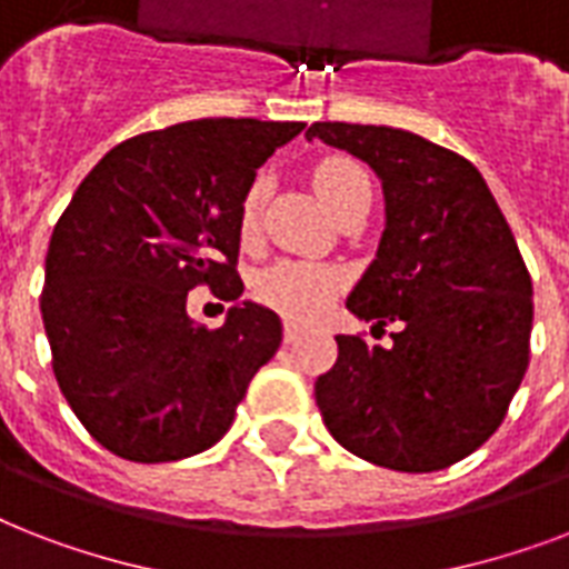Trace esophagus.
<instances>
[{"mask_svg": "<svg viewBox=\"0 0 569 569\" xmlns=\"http://www.w3.org/2000/svg\"><path fill=\"white\" fill-rule=\"evenodd\" d=\"M301 333H303V328L298 325V321H286V330H283L286 342H295V339L301 337Z\"/></svg>", "mask_w": 569, "mask_h": 569, "instance_id": "1", "label": "esophagus"}]
</instances>
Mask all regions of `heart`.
<instances>
[{"mask_svg":"<svg viewBox=\"0 0 569 569\" xmlns=\"http://www.w3.org/2000/svg\"><path fill=\"white\" fill-rule=\"evenodd\" d=\"M312 186H316L321 200L328 203V209L337 218L355 200H360L363 194H372L366 171L348 156L321 159L312 168ZM262 197H266V180L262 177L250 182L244 194H241L239 236L244 241L257 236ZM342 283H346V277H342L339 268L321 266V262H303V259H283V262H274L257 277L253 292L266 307L283 312L289 319H312L333 301V295L342 289Z\"/></svg>","mask_w":569,"mask_h":569,"instance_id":"1","label":"heart"}]
</instances>
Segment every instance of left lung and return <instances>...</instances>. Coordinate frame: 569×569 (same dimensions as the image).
<instances>
[{
	"label": "left lung",
	"instance_id": "left-lung-1",
	"mask_svg": "<svg viewBox=\"0 0 569 569\" xmlns=\"http://www.w3.org/2000/svg\"><path fill=\"white\" fill-rule=\"evenodd\" d=\"M307 138L348 150L380 177L387 230L346 307L392 346L337 337L316 405L339 446L433 472L493 437L529 369L531 277L485 177L463 156L392 127L325 120Z\"/></svg>",
	"mask_w": 569,
	"mask_h": 569
}]
</instances>
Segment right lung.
<instances>
[{
  "label": "right lung",
  "instance_id": "add662e5",
  "mask_svg": "<svg viewBox=\"0 0 569 569\" xmlns=\"http://www.w3.org/2000/svg\"><path fill=\"white\" fill-rule=\"evenodd\" d=\"M301 129L203 118L129 138L93 164L58 218L40 292L52 372L111 455L164 463L206 451L277 355V312L236 303L209 330L186 301L197 286L239 301L241 194Z\"/></svg>",
  "mask_w": 569,
  "mask_h": 569
}]
</instances>
